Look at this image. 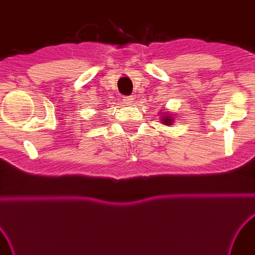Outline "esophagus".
<instances>
[{"instance_id": "esophagus-1", "label": "esophagus", "mask_w": 255, "mask_h": 255, "mask_svg": "<svg viewBox=\"0 0 255 255\" xmlns=\"http://www.w3.org/2000/svg\"><path fill=\"white\" fill-rule=\"evenodd\" d=\"M124 103L127 105V106H131L132 103H133V98L132 97H124Z\"/></svg>"}]
</instances>
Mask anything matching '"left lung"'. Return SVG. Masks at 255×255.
Listing matches in <instances>:
<instances>
[{
	"mask_svg": "<svg viewBox=\"0 0 255 255\" xmlns=\"http://www.w3.org/2000/svg\"><path fill=\"white\" fill-rule=\"evenodd\" d=\"M162 113H160V123L164 126H171L174 123V119L172 117V114L170 112H168V109H162Z\"/></svg>",
	"mask_w": 255,
	"mask_h": 255,
	"instance_id": "obj_1",
	"label": "left lung"
}]
</instances>
